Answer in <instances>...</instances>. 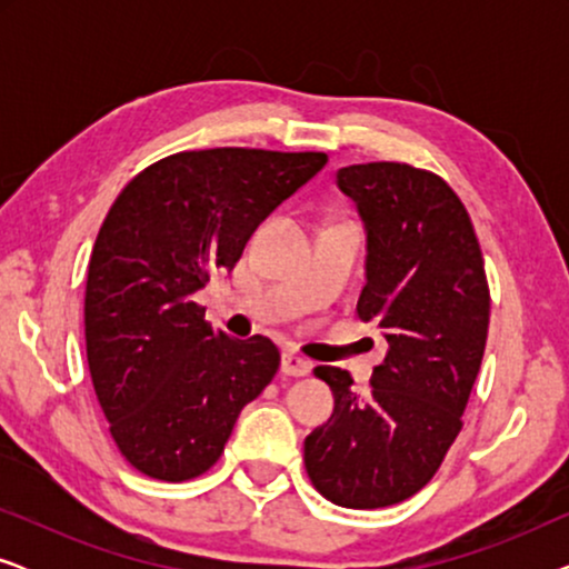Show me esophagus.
I'll return each instance as SVG.
<instances>
[{
	"mask_svg": "<svg viewBox=\"0 0 569 569\" xmlns=\"http://www.w3.org/2000/svg\"><path fill=\"white\" fill-rule=\"evenodd\" d=\"M282 372L284 376H292V378H302L310 372V362L306 357L295 355V352H284L282 355Z\"/></svg>",
	"mask_w": 569,
	"mask_h": 569,
	"instance_id": "1",
	"label": "esophagus"
}]
</instances>
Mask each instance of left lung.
<instances>
[{"label":"left lung","mask_w":569,"mask_h":569,"mask_svg":"<svg viewBox=\"0 0 569 569\" xmlns=\"http://www.w3.org/2000/svg\"><path fill=\"white\" fill-rule=\"evenodd\" d=\"M368 230V284L357 300L388 355L360 399L352 376L318 365L333 415L306 438V471L326 500L372 510L409 500L461 432L489 329V284L471 217L458 193L407 162L337 173Z\"/></svg>","instance_id":"1"}]
</instances>
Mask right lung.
<instances>
[{"mask_svg":"<svg viewBox=\"0 0 569 569\" xmlns=\"http://www.w3.org/2000/svg\"><path fill=\"white\" fill-rule=\"evenodd\" d=\"M326 152L214 147L168 154L131 178L92 246L84 345L121 456L189 481L222 456L236 419L279 370L271 339H232L193 302L232 269L269 212L326 166Z\"/></svg>","mask_w":569,"mask_h":569,"instance_id":"right-lung-1","label":"right lung"}]
</instances>
